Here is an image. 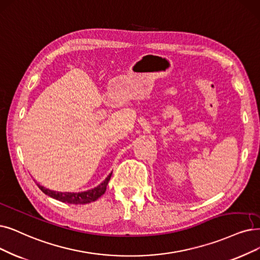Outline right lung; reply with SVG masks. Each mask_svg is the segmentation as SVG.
<instances>
[{
	"mask_svg": "<svg viewBox=\"0 0 260 260\" xmlns=\"http://www.w3.org/2000/svg\"><path fill=\"white\" fill-rule=\"evenodd\" d=\"M111 176H112V173L108 176L105 181L97 186V188H94V189L85 191V192H80V193L55 192V191L46 189V188H44V186H41L39 184H37V185H38V188L45 194L49 195L50 197H53V199H55L59 202L74 204V205H83V204H88L91 202H95L99 199L101 195L105 194V192L107 190V185L111 179Z\"/></svg>",
	"mask_w": 260,
	"mask_h": 260,
	"instance_id": "1",
	"label": "right lung"
}]
</instances>
